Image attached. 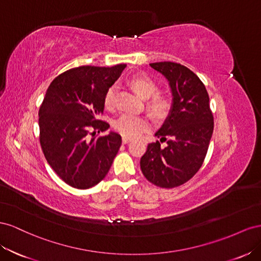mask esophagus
Returning <instances> with one entry per match:
<instances>
[{
	"instance_id": "1",
	"label": "esophagus",
	"mask_w": 261,
	"mask_h": 261,
	"mask_svg": "<svg viewBox=\"0 0 261 261\" xmlns=\"http://www.w3.org/2000/svg\"><path fill=\"white\" fill-rule=\"evenodd\" d=\"M132 141V139H130V138H126V137H122V143L123 144H126V143H129V142H131Z\"/></svg>"
}]
</instances>
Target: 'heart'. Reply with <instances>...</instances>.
I'll list each match as a JSON object with an SVG mask.
<instances>
[{
  "mask_svg": "<svg viewBox=\"0 0 261 261\" xmlns=\"http://www.w3.org/2000/svg\"><path fill=\"white\" fill-rule=\"evenodd\" d=\"M130 85L135 92L142 98H150L146 102L148 111L155 118H166L173 108V101L168 96L156 94L159 86L155 82L144 74L133 76ZM116 102V86H110L103 96V105L107 109H113ZM115 129L126 138H137L150 128V122L143 116L135 114H123L119 117L115 124Z\"/></svg>",
  "mask_w": 261,
  "mask_h": 261,
  "instance_id": "b5f03b06",
  "label": "heart"
}]
</instances>
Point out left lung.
Instances as JSON below:
<instances>
[{
	"mask_svg": "<svg viewBox=\"0 0 261 261\" xmlns=\"http://www.w3.org/2000/svg\"><path fill=\"white\" fill-rule=\"evenodd\" d=\"M168 82L173 108L162 128L159 141L150 143L140 161L146 179L161 188H175L190 180L202 166L213 133L214 121L204 84L187 66L176 62L150 64Z\"/></svg>",
	"mask_w": 261,
	"mask_h": 261,
	"instance_id": "1",
	"label": "left lung"
}]
</instances>
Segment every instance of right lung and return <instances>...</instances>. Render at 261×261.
Instances as JSON below:
<instances>
[{"mask_svg":"<svg viewBox=\"0 0 261 261\" xmlns=\"http://www.w3.org/2000/svg\"><path fill=\"white\" fill-rule=\"evenodd\" d=\"M125 64L111 68L82 65L58 75L39 108V141L49 165L73 188L88 189L106 177L121 137L99 120L103 96ZM92 137H91L90 136Z\"/></svg>","mask_w":261,"mask_h":261,"instance_id":"1","label":"right lung"}]
</instances>
